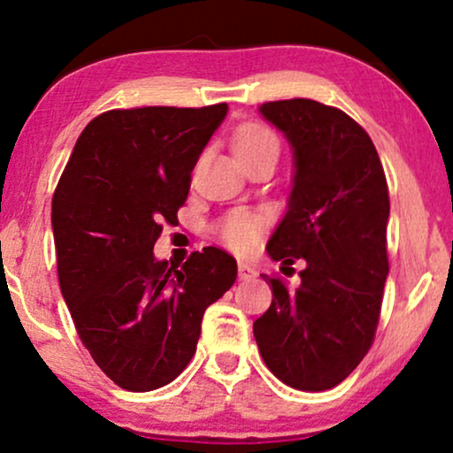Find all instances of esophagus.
I'll use <instances>...</instances> for the list:
<instances>
[{
	"label": "esophagus",
	"mask_w": 453,
	"mask_h": 453,
	"mask_svg": "<svg viewBox=\"0 0 453 453\" xmlns=\"http://www.w3.org/2000/svg\"><path fill=\"white\" fill-rule=\"evenodd\" d=\"M238 277H241L242 280H249V279L257 277V270H256V266H253V264L238 262Z\"/></svg>",
	"instance_id": "34e87169"
}]
</instances>
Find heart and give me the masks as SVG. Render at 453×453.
I'll list each match as a JSON object with an SVG mask.
<instances>
[{
	"mask_svg": "<svg viewBox=\"0 0 453 453\" xmlns=\"http://www.w3.org/2000/svg\"><path fill=\"white\" fill-rule=\"evenodd\" d=\"M262 147H277V138L270 129L262 126H247L241 129L236 138L238 155ZM264 227H266V217L262 212L236 211L219 223V238L226 247L234 249V251H251L262 238Z\"/></svg>",
	"mask_w": 453,
	"mask_h": 453,
	"instance_id": "b5f03b06",
	"label": "heart"
}]
</instances>
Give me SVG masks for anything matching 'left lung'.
Instances as JSON below:
<instances>
[{
    "label": "left lung",
    "instance_id": "left-lung-1",
    "mask_svg": "<svg viewBox=\"0 0 453 453\" xmlns=\"http://www.w3.org/2000/svg\"><path fill=\"white\" fill-rule=\"evenodd\" d=\"M259 114L288 138L294 179L288 211L266 244L270 259H304L300 285L280 279L253 324L259 353L289 388L339 386L371 349L388 279L389 196L368 134L339 108L280 100Z\"/></svg>",
    "mask_w": 453,
    "mask_h": 453
}]
</instances>
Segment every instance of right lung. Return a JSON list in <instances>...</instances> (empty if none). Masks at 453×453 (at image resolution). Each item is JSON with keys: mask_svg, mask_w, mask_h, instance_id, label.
I'll return each mask as SVG.
<instances>
[{"mask_svg": "<svg viewBox=\"0 0 453 453\" xmlns=\"http://www.w3.org/2000/svg\"><path fill=\"white\" fill-rule=\"evenodd\" d=\"M226 114L227 104L104 112L82 129L55 189L61 294L82 345L129 392L185 371L206 306L236 280V259L217 247L180 268L153 256L161 223H176L191 170Z\"/></svg>", "mask_w": 453, "mask_h": 453, "instance_id": "right-lung-1", "label": "right lung"}]
</instances>
